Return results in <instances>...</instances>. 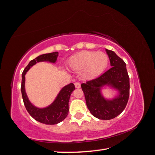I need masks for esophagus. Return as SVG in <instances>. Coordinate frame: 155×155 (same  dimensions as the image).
I'll return each mask as SVG.
<instances>
[{
	"label": "esophagus",
	"instance_id": "esophagus-1",
	"mask_svg": "<svg viewBox=\"0 0 155 155\" xmlns=\"http://www.w3.org/2000/svg\"><path fill=\"white\" fill-rule=\"evenodd\" d=\"M74 84H75V88H80V82H75Z\"/></svg>",
	"mask_w": 155,
	"mask_h": 155
}]
</instances>
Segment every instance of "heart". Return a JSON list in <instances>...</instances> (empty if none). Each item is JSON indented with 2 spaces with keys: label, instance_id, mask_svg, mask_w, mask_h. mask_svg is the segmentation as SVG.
Listing matches in <instances>:
<instances>
[{
  "label": "heart",
  "instance_id": "heart-1",
  "mask_svg": "<svg viewBox=\"0 0 155 155\" xmlns=\"http://www.w3.org/2000/svg\"><path fill=\"white\" fill-rule=\"evenodd\" d=\"M109 63V57L103 51H82L75 54L69 60V67L75 71H83V75L93 79L101 74Z\"/></svg>",
  "mask_w": 155,
  "mask_h": 155
}]
</instances>
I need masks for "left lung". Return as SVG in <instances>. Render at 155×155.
Listing matches in <instances>:
<instances>
[{"label":"left lung","instance_id":"8db88e82","mask_svg":"<svg viewBox=\"0 0 155 155\" xmlns=\"http://www.w3.org/2000/svg\"><path fill=\"white\" fill-rule=\"evenodd\" d=\"M106 50L112 67L95 79L82 84L86 105L90 112L101 120H111L123 112L129 97V77L125 62L114 51ZM110 85L119 92L117 98L105 100L101 94V88Z\"/></svg>","mask_w":155,"mask_h":155}]
</instances>
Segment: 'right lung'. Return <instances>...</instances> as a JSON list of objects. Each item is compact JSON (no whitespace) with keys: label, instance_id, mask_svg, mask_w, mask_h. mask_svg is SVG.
<instances>
[{"label":"right lung","instance_id":"1","mask_svg":"<svg viewBox=\"0 0 155 155\" xmlns=\"http://www.w3.org/2000/svg\"><path fill=\"white\" fill-rule=\"evenodd\" d=\"M57 57H58V52L45 54L39 56L29 62L28 64L24 69L22 75H21V92L24 104L25 105L27 112L35 120L45 124H58L67 117L69 114V99L72 92L75 90V86L73 83L65 86L60 91L55 101L50 106L40 109V108H37L32 105L27 97L25 88H24L25 74L30 68L36 64L37 62L41 61L55 62Z\"/></svg>","mask_w":155,"mask_h":155}]
</instances>
